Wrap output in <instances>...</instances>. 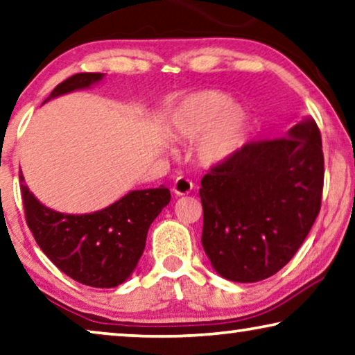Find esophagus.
Here are the masks:
<instances>
[{
  "label": "esophagus",
  "instance_id": "esophagus-1",
  "mask_svg": "<svg viewBox=\"0 0 355 355\" xmlns=\"http://www.w3.org/2000/svg\"><path fill=\"white\" fill-rule=\"evenodd\" d=\"M191 189H193V183L184 177H178L172 184V191L175 196H187L191 193Z\"/></svg>",
  "mask_w": 355,
  "mask_h": 355
}]
</instances>
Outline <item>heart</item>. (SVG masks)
I'll use <instances>...</instances> for the list:
<instances>
[{"label":"heart","instance_id":"b5f03b06","mask_svg":"<svg viewBox=\"0 0 355 355\" xmlns=\"http://www.w3.org/2000/svg\"><path fill=\"white\" fill-rule=\"evenodd\" d=\"M250 125L245 108L220 91H199L187 95L172 113V127L178 139L198 144L199 161L207 167L223 166L244 145Z\"/></svg>","mask_w":355,"mask_h":355}]
</instances>
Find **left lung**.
Returning a JSON list of instances; mask_svg holds the SVG:
<instances>
[{"mask_svg": "<svg viewBox=\"0 0 355 355\" xmlns=\"http://www.w3.org/2000/svg\"><path fill=\"white\" fill-rule=\"evenodd\" d=\"M200 184L202 247L215 271L232 282L271 277L292 260L319 215V127L304 116L284 139L242 146Z\"/></svg>", "mask_w": 355, "mask_h": 355, "instance_id": "1", "label": "left lung"}]
</instances>
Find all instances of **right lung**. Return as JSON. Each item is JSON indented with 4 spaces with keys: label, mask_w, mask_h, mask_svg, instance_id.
<instances>
[{
    "label": "right lung",
    "mask_w": 355,
    "mask_h": 355,
    "mask_svg": "<svg viewBox=\"0 0 355 355\" xmlns=\"http://www.w3.org/2000/svg\"><path fill=\"white\" fill-rule=\"evenodd\" d=\"M105 73H78L60 83L49 100L89 89ZM20 182L24 173L20 172ZM26 225L44 255L79 284L95 288L118 287L135 271L144 255L148 230L171 202L167 188L134 189L92 214H62L41 204L26 184L20 187Z\"/></svg>",
    "instance_id": "right-lung-1"
}]
</instances>
